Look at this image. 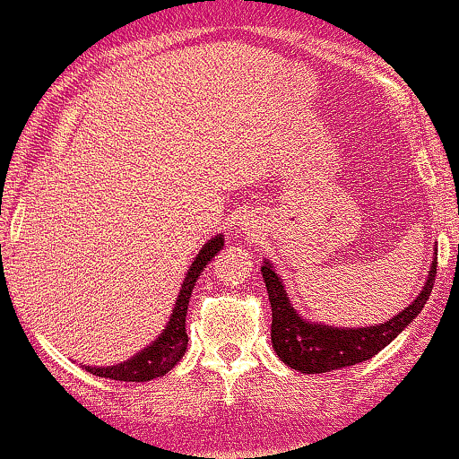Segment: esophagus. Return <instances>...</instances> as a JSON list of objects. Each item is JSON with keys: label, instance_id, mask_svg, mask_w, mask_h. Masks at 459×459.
I'll return each instance as SVG.
<instances>
[{"label": "esophagus", "instance_id": "esophagus-1", "mask_svg": "<svg viewBox=\"0 0 459 459\" xmlns=\"http://www.w3.org/2000/svg\"><path fill=\"white\" fill-rule=\"evenodd\" d=\"M241 226H243V230H252V226H249V224H243L241 222Z\"/></svg>", "mask_w": 459, "mask_h": 459}]
</instances>
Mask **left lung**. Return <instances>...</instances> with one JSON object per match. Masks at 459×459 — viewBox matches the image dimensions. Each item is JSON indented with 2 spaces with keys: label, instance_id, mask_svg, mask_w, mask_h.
I'll list each match as a JSON object with an SVG mask.
<instances>
[{
  "label": "left lung",
  "instance_id": "left-lung-1",
  "mask_svg": "<svg viewBox=\"0 0 459 459\" xmlns=\"http://www.w3.org/2000/svg\"><path fill=\"white\" fill-rule=\"evenodd\" d=\"M260 271H263L273 311V350L290 368L313 375L353 367V364L370 359L385 345H390L420 316L426 300L430 299L434 277H437V258H432L428 280L407 309H403L398 316H394L392 320L384 324L362 328H339L303 320L300 313L290 303L281 277L277 275L269 260H264Z\"/></svg>",
  "mask_w": 459,
  "mask_h": 459
}]
</instances>
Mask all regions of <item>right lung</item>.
<instances>
[{
  "instance_id": "1",
  "label": "right lung",
  "mask_w": 459,
  "mask_h": 459,
  "mask_svg": "<svg viewBox=\"0 0 459 459\" xmlns=\"http://www.w3.org/2000/svg\"><path fill=\"white\" fill-rule=\"evenodd\" d=\"M224 247V235L212 237L196 254V258L190 264V269L184 277L182 288H179L176 307L167 322V326L159 334V339L148 347H143L142 351L135 356L125 359V362L116 364V367H84L89 373L97 377H106V379L116 381H150L156 377L167 375L176 364L182 359L188 347V334H186V313L190 294H193L195 283L199 280V275L205 269L207 263L216 256L220 249Z\"/></svg>"
}]
</instances>
